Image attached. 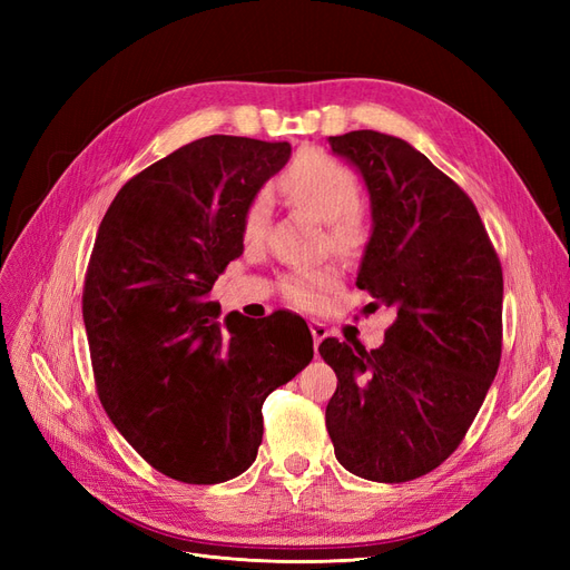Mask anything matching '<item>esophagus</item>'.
<instances>
[{"label": "esophagus", "instance_id": "obj_1", "mask_svg": "<svg viewBox=\"0 0 570 570\" xmlns=\"http://www.w3.org/2000/svg\"><path fill=\"white\" fill-rule=\"evenodd\" d=\"M308 327H312V335H314V344L318 347V344L327 337V327L321 323V321H308Z\"/></svg>", "mask_w": 570, "mask_h": 570}]
</instances>
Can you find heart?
<instances>
[{
    "mask_svg": "<svg viewBox=\"0 0 570 570\" xmlns=\"http://www.w3.org/2000/svg\"><path fill=\"white\" fill-rule=\"evenodd\" d=\"M281 189L297 209L325 223L327 243L335 252L352 256L364 247L366 220L354 209L358 180L347 166L325 154H306L289 166L281 180ZM268 214V197L256 195L245 214L247 239H258L266 233ZM335 283L337 275L333 268L299 271L285 281V292L299 306H316Z\"/></svg>",
    "mask_w": 570,
    "mask_h": 570,
    "instance_id": "obj_1",
    "label": "heart"
}]
</instances>
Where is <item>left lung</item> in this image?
I'll use <instances>...</instances> for the list:
<instances>
[{"label": "left lung", "instance_id": "8db88e82", "mask_svg": "<svg viewBox=\"0 0 570 570\" xmlns=\"http://www.w3.org/2000/svg\"><path fill=\"white\" fill-rule=\"evenodd\" d=\"M327 142L371 202L356 285L394 321L371 352L321 342L337 375L325 428L350 473L404 482L438 469L485 402L502 356V266L469 195L416 147L377 130Z\"/></svg>", "mask_w": 570, "mask_h": 570}]
</instances>
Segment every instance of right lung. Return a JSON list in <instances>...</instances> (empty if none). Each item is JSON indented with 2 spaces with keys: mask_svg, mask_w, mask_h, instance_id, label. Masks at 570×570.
Listing matches in <instances>:
<instances>
[{
  "mask_svg": "<svg viewBox=\"0 0 570 570\" xmlns=\"http://www.w3.org/2000/svg\"><path fill=\"white\" fill-rule=\"evenodd\" d=\"M289 154L287 142L202 137L120 187L95 239L82 318L101 406L137 454L189 485L249 469L266 396L314 358L299 316L220 323L212 302L243 254L252 199Z\"/></svg>",
  "mask_w": 570,
  "mask_h": 570,
  "instance_id": "add662e5",
  "label": "right lung"
}]
</instances>
